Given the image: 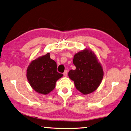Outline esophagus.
Returning a JSON list of instances; mask_svg holds the SVG:
<instances>
[{
  "label": "esophagus",
  "instance_id": "obj_1",
  "mask_svg": "<svg viewBox=\"0 0 131 131\" xmlns=\"http://www.w3.org/2000/svg\"><path fill=\"white\" fill-rule=\"evenodd\" d=\"M67 73H68V72H67V71L66 70L64 72V73H63V75L64 76H67Z\"/></svg>",
  "mask_w": 131,
  "mask_h": 131
}]
</instances>
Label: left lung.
I'll use <instances>...</instances> for the list:
<instances>
[{
    "instance_id": "8db88e82",
    "label": "left lung",
    "mask_w": 131,
    "mask_h": 131,
    "mask_svg": "<svg viewBox=\"0 0 131 131\" xmlns=\"http://www.w3.org/2000/svg\"><path fill=\"white\" fill-rule=\"evenodd\" d=\"M73 63L76 69L69 71L68 76L76 89L84 95L94 92L103 76L102 67L94 53L85 49L74 55Z\"/></svg>"
}]
</instances>
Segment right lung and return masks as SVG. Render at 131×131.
<instances>
[{"mask_svg": "<svg viewBox=\"0 0 131 131\" xmlns=\"http://www.w3.org/2000/svg\"><path fill=\"white\" fill-rule=\"evenodd\" d=\"M57 65L47 53L30 63L26 70V77L31 87L37 93L47 94L55 87L56 82L63 76L57 72Z\"/></svg>", "mask_w": 131, "mask_h": 131, "instance_id": "add662e5", "label": "right lung"}]
</instances>
